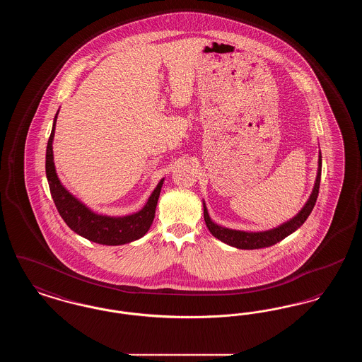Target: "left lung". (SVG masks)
Listing matches in <instances>:
<instances>
[{"label":"left lung","instance_id":"1","mask_svg":"<svg viewBox=\"0 0 362 362\" xmlns=\"http://www.w3.org/2000/svg\"><path fill=\"white\" fill-rule=\"evenodd\" d=\"M320 175H322V153L319 155V168H317V176L316 182L312 189L310 199L304 207L298 211L297 216H294L292 220L286 221L285 224L279 225L278 228L264 230V232H244V230H236V229H229L220 225L216 224L211 221L207 213L206 205L204 202V218L206 226L210 230V233L218 239V240L226 243L228 245L240 248V250H258V248H264L274 245L278 241L284 240L286 236H289L296 229H298L304 221L308 218V216L312 211V209L316 204L317 195H319V187H320Z\"/></svg>","mask_w":362,"mask_h":362}]
</instances>
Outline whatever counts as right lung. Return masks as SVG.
I'll return each mask as SVG.
<instances>
[{
    "instance_id": "1",
    "label": "right lung",
    "mask_w": 362,
    "mask_h": 362,
    "mask_svg": "<svg viewBox=\"0 0 362 362\" xmlns=\"http://www.w3.org/2000/svg\"><path fill=\"white\" fill-rule=\"evenodd\" d=\"M58 112L54 117L52 134L47 142L46 151V175L50 186L54 204L58 213L64 218L71 230L77 235L86 238L88 240L105 245H121L130 241L138 240L142 238L151 228L155 218L156 206L160 197V191L164 179H161L155 191L149 197L146 205L139 211L123 216V217H110L93 213L83 202L74 198L68 189H65L55 173L54 157H52V139L55 132V122Z\"/></svg>"
}]
</instances>
